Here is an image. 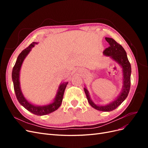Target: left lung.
<instances>
[{
	"mask_svg": "<svg viewBox=\"0 0 148 148\" xmlns=\"http://www.w3.org/2000/svg\"><path fill=\"white\" fill-rule=\"evenodd\" d=\"M105 39L107 42H109V46L106 48L103 52L106 56H110L122 66L123 71V86L122 91L117 97V99L111 102L110 104L104 106H99L94 104L93 102L91 100L88 91L86 88H84V91L86 94L88 102L93 108L100 111L110 112L117 108L128 96L130 89L132 69L130 63L128 59L127 53L123 47L112 38H106Z\"/></svg>",
	"mask_w": 148,
	"mask_h": 148,
	"instance_id": "obj_1",
	"label": "left lung"
}]
</instances>
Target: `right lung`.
Returning a JSON list of instances; mask_svg holds the SVG:
<instances>
[{"label": "right lung", "instance_id": "1", "mask_svg": "<svg viewBox=\"0 0 148 148\" xmlns=\"http://www.w3.org/2000/svg\"><path fill=\"white\" fill-rule=\"evenodd\" d=\"M37 44V42H32L28 47H26L20 53V55L17 58L16 63L13 68L12 77L16 97L18 101L20 102V104L21 106H23L26 109H27L28 111L31 112V113L37 115H44L53 112V111L56 110L60 106L62 102V100H63L65 89L66 87L67 84H68V82L60 84V86L59 88V91L57 92V95L56 97V99L53 102H52L51 104L45 106H36L30 104L29 102L26 101V99H25L23 94H22L21 91L20 86V70L25 58L31 51V49L33 47L35 44Z\"/></svg>", "mask_w": 148, "mask_h": 148}]
</instances>
